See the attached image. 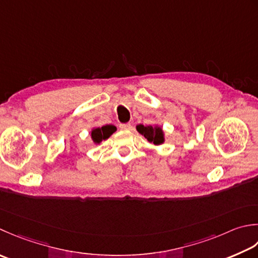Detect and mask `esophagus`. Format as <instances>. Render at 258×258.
Segmentation results:
<instances>
[{"instance_id":"esophagus-1","label":"esophagus","mask_w":258,"mask_h":258,"mask_svg":"<svg viewBox=\"0 0 258 258\" xmlns=\"http://www.w3.org/2000/svg\"><path fill=\"white\" fill-rule=\"evenodd\" d=\"M119 128H120V130H123V131L131 130V128H132V125H131L130 123H126V124H119Z\"/></svg>"}]
</instances>
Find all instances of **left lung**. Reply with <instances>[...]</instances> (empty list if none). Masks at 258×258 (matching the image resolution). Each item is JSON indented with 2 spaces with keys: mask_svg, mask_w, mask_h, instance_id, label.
<instances>
[{
  "mask_svg": "<svg viewBox=\"0 0 258 258\" xmlns=\"http://www.w3.org/2000/svg\"><path fill=\"white\" fill-rule=\"evenodd\" d=\"M136 130H138V132L140 134H142L150 143H153L154 145H161L164 143V131L158 124L148 126L140 124L136 126Z\"/></svg>",
  "mask_w": 258,
  "mask_h": 258,
  "instance_id": "obj_1",
  "label": "left lung"
}]
</instances>
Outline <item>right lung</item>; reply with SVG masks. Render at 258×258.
<instances>
[{
	"label": "right lung",
	"instance_id": "right-lung-1",
	"mask_svg": "<svg viewBox=\"0 0 258 258\" xmlns=\"http://www.w3.org/2000/svg\"><path fill=\"white\" fill-rule=\"evenodd\" d=\"M116 131V126L109 124L104 125L102 127H93L90 131V139H92L94 144H100L102 141H105L109 139V136L112 135Z\"/></svg>",
	"mask_w": 258,
	"mask_h": 258
}]
</instances>
